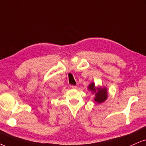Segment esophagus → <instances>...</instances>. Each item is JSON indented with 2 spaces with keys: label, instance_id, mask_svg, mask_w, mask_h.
I'll use <instances>...</instances> for the list:
<instances>
[{
  "label": "esophagus",
  "instance_id": "1",
  "mask_svg": "<svg viewBox=\"0 0 146 146\" xmlns=\"http://www.w3.org/2000/svg\"><path fill=\"white\" fill-rule=\"evenodd\" d=\"M71 88H72V89H76L78 87H77V86L72 85V86H71Z\"/></svg>",
  "mask_w": 146,
  "mask_h": 146
}]
</instances>
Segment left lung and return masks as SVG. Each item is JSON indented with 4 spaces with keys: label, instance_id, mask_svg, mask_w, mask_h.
<instances>
[{
    "label": "left lung",
    "instance_id": "left-lung-1",
    "mask_svg": "<svg viewBox=\"0 0 146 146\" xmlns=\"http://www.w3.org/2000/svg\"><path fill=\"white\" fill-rule=\"evenodd\" d=\"M89 91H91L92 94L95 95L94 101L96 104L104 103L105 101L108 98V89L105 87H96L93 82H91L88 86Z\"/></svg>",
    "mask_w": 146,
    "mask_h": 146
}]
</instances>
